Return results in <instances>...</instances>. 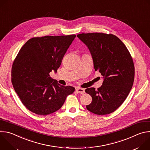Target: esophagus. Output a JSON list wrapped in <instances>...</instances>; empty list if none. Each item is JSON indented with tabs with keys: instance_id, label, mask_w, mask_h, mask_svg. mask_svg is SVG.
<instances>
[{
	"instance_id": "34e87169",
	"label": "esophagus",
	"mask_w": 150,
	"mask_h": 150,
	"mask_svg": "<svg viewBox=\"0 0 150 150\" xmlns=\"http://www.w3.org/2000/svg\"><path fill=\"white\" fill-rule=\"evenodd\" d=\"M76 91H77V93H79V94H83L85 93V90L83 88H76Z\"/></svg>"
}]
</instances>
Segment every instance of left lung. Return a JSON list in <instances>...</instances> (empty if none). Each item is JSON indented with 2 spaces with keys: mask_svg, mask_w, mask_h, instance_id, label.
Masks as SVG:
<instances>
[{
  "mask_svg": "<svg viewBox=\"0 0 150 150\" xmlns=\"http://www.w3.org/2000/svg\"><path fill=\"white\" fill-rule=\"evenodd\" d=\"M77 37L88 48L94 69L104 79L97 90L93 87L85 90L93 100L86 108L98 115L110 114L121 105L132 87L135 76L132 58L123 42L115 35L93 33Z\"/></svg>",
  "mask_w": 150,
  "mask_h": 150,
  "instance_id": "left-lung-1",
  "label": "left lung"
}]
</instances>
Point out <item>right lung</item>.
Segmentation results:
<instances>
[{
  "label": "right lung",
  "mask_w": 150,
  "mask_h": 150,
  "mask_svg": "<svg viewBox=\"0 0 150 150\" xmlns=\"http://www.w3.org/2000/svg\"><path fill=\"white\" fill-rule=\"evenodd\" d=\"M75 37H34L20 49L12 67V83L21 102L33 113L45 116L56 112L75 91L73 87L58 83L49 74L57 72Z\"/></svg>",
  "instance_id": "right-lung-1"
}]
</instances>
